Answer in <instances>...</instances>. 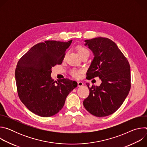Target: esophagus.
Masks as SVG:
<instances>
[{"label":"esophagus","instance_id":"esophagus-1","mask_svg":"<svg viewBox=\"0 0 147 147\" xmlns=\"http://www.w3.org/2000/svg\"><path fill=\"white\" fill-rule=\"evenodd\" d=\"M77 84H78V87H81L84 85V83L81 81H78L77 82Z\"/></svg>","mask_w":147,"mask_h":147}]
</instances>
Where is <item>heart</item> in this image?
I'll return each mask as SVG.
<instances>
[{
  "label": "heart",
  "instance_id": "1",
  "mask_svg": "<svg viewBox=\"0 0 147 147\" xmlns=\"http://www.w3.org/2000/svg\"><path fill=\"white\" fill-rule=\"evenodd\" d=\"M76 49L80 56L86 53H89V51L86 48L83 47L82 46H77L76 47ZM71 74L74 77H77L79 75V71L77 70V69H73L71 71Z\"/></svg>",
  "mask_w": 147,
  "mask_h": 147
}]
</instances>
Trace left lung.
<instances>
[{"label":"left lung","instance_id":"8db88e82","mask_svg":"<svg viewBox=\"0 0 147 147\" xmlns=\"http://www.w3.org/2000/svg\"><path fill=\"white\" fill-rule=\"evenodd\" d=\"M92 52L94 59L87 71V78L98 77L99 86L86 83L90 95L84 107L96 117H105L115 112L127 96L131 87L130 66L116 44L107 38L98 37L84 40Z\"/></svg>","mask_w":147,"mask_h":147}]
</instances>
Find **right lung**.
I'll return each mask as SVG.
<instances>
[{
    "instance_id": "add662e5",
    "label": "right lung",
    "mask_w": 147,
    "mask_h": 147,
    "mask_svg": "<svg viewBox=\"0 0 147 147\" xmlns=\"http://www.w3.org/2000/svg\"><path fill=\"white\" fill-rule=\"evenodd\" d=\"M68 42L47 40L32 47L17 65L15 78L18 96L34 114L50 117L63 107L66 97L77 86L75 81L51 78L52 67L61 64Z\"/></svg>"
}]
</instances>
